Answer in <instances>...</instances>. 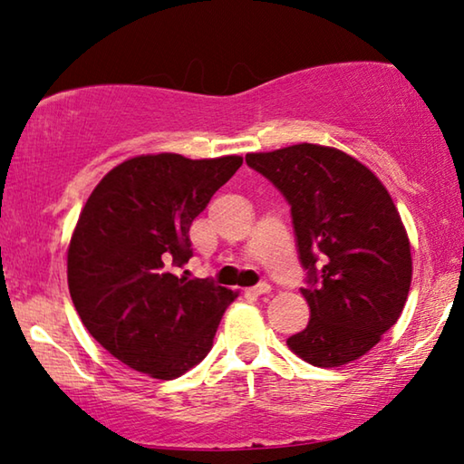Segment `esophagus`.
Instances as JSON below:
<instances>
[{"label":"esophagus","instance_id":"1","mask_svg":"<svg viewBox=\"0 0 464 464\" xmlns=\"http://www.w3.org/2000/svg\"><path fill=\"white\" fill-rule=\"evenodd\" d=\"M272 290V286L268 285V282H260V285H256V286H251L247 293L249 295H254V296H260V295H268Z\"/></svg>","mask_w":464,"mask_h":464}]
</instances>
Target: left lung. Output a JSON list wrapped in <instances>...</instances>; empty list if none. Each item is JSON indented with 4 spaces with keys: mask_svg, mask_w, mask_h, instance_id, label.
I'll return each instance as SVG.
<instances>
[{
    "mask_svg": "<svg viewBox=\"0 0 464 464\" xmlns=\"http://www.w3.org/2000/svg\"><path fill=\"white\" fill-rule=\"evenodd\" d=\"M246 163L290 204L307 270L309 325L286 343L313 366L364 356L397 324L411 285V251L387 188L354 157L301 143Z\"/></svg>",
    "mask_w": 464,
    "mask_h": 464,
    "instance_id": "obj_1",
    "label": "left lung"
}]
</instances>
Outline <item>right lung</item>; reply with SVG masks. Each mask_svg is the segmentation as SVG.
Returning a JSON list of instances; mask_svg holds the SVG:
<instances>
[{
	"mask_svg": "<svg viewBox=\"0 0 464 464\" xmlns=\"http://www.w3.org/2000/svg\"><path fill=\"white\" fill-rule=\"evenodd\" d=\"M241 163L139 155L85 202L67 251L69 293L93 340L135 371L178 379L213 348L237 295L176 270L192 257V221Z\"/></svg>",
	"mask_w": 464,
	"mask_h": 464,
	"instance_id": "add662e5",
	"label": "right lung"
}]
</instances>
